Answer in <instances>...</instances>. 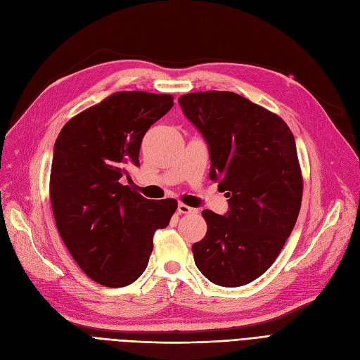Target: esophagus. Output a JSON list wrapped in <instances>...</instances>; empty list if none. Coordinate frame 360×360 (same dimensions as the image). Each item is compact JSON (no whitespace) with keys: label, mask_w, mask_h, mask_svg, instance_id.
<instances>
[{"label":"esophagus","mask_w":360,"mask_h":360,"mask_svg":"<svg viewBox=\"0 0 360 360\" xmlns=\"http://www.w3.org/2000/svg\"><path fill=\"white\" fill-rule=\"evenodd\" d=\"M177 210H179L180 214H196V213H198L196 208H192V207L186 205V204H183V202L179 204V208H177Z\"/></svg>","instance_id":"1"}]
</instances>
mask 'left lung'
<instances>
[{"instance_id":"8db88e82","label":"left lung","mask_w":360,"mask_h":360,"mask_svg":"<svg viewBox=\"0 0 360 360\" xmlns=\"http://www.w3.org/2000/svg\"><path fill=\"white\" fill-rule=\"evenodd\" d=\"M208 144L210 179L225 192V216L204 210L205 237L192 245L202 274L223 288L249 284L274 264L298 219L302 172L280 116L228 91L179 98Z\"/></svg>"}]
</instances>
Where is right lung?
Instances as JSON below:
<instances>
[{
	"label": "right lung",
	"mask_w": 360,
	"mask_h": 360,
	"mask_svg": "<svg viewBox=\"0 0 360 360\" xmlns=\"http://www.w3.org/2000/svg\"><path fill=\"white\" fill-rule=\"evenodd\" d=\"M172 100L115 92L71 117L56 139L49 184L56 228L76 264L103 286H128L143 274L156 229L177 210L176 200H146L123 184L140 164L144 134Z\"/></svg>",
	"instance_id": "obj_1"
}]
</instances>
